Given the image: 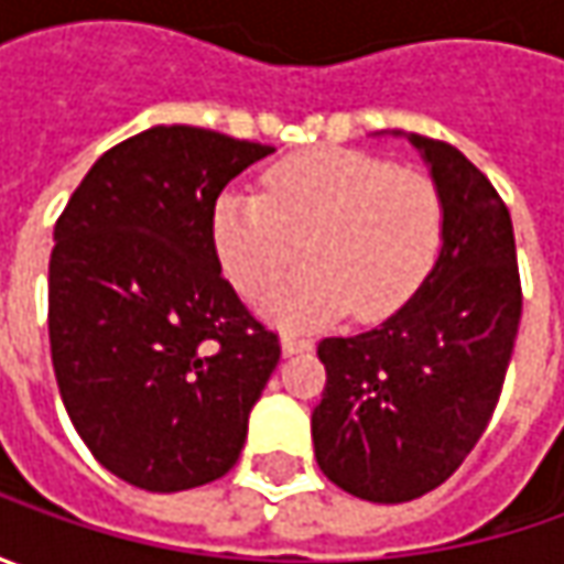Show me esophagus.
Listing matches in <instances>:
<instances>
[{
  "label": "esophagus",
  "instance_id": "esophagus-1",
  "mask_svg": "<svg viewBox=\"0 0 564 564\" xmlns=\"http://www.w3.org/2000/svg\"><path fill=\"white\" fill-rule=\"evenodd\" d=\"M282 351H285V355H301V351H311V338L301 336V333H282Z\"/></svg>",
  "mask_w": 564,
  "mask_h": 564
}]
</instances>
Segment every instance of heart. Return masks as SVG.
Masks as SVG:
<instances>
[{"mask_svg": "<svg viewBox=\"0 0 564 564\" xmlns=\"http://www.w3.org/2000/svg\"><path fill=\"white\" fill-rule=\"evenodd\" d=\"M213 245L235 289L260 294L304 257L311 267L260 297L279 323L316 326L395 314L421 289L443 245L436 182L382 156L319 147L267 169L263 194L226 191L213 206Z\"/></svg>", "mask_w": 564, "mask_h": 564, "instance_id": "1", "label": "heart"}]
</instances>
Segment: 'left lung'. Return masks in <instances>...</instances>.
I'll list each match as a JSON object with an SVG mask.
<instances>
[{
	"mask_svg": "<svg viewBox=\"0 0 564 564\" xmlns=\"http://www.w3.org/2000/svg\"><path fill=\"white\" fill-rule=\"evenodd\" d=\"M443 197V250L414 297L377 329L323 338L314 408L319 470L367 502L445 484L484 436L521 323L509 206L452 143L411 134Z\"/></svg>",
	"mask_w": 564,
	"mask_h": 564,
	"instance_id": "1",
	"label": "left lung"
}]
</instances>
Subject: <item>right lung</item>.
I'll use <instances>...</instances> for the list:
<instances>
[{"mask_svg":"<svg viewBox=\"0 0 564 564\" xmlns=\"http://www.w3.org/2000/svg\"><path fill=\"white\" fill-rule=\"evenodd\" d=\"M270 153L156 124L106 150L55 223V382L94 458L131 487H204L245 448L282 348L223 275L213 206Z\"/></svg>","mask_w":564,"mask_h":564,"instance_id":"1","label":"right lung"}]
</instances>
